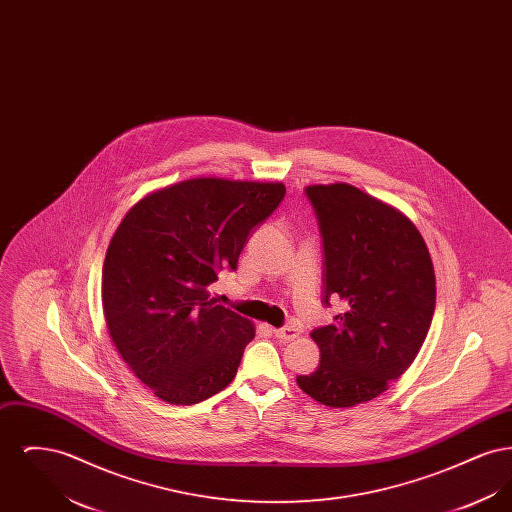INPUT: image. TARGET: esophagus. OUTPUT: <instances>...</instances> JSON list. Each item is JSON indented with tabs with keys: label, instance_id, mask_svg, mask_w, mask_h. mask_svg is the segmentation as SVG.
<instances>
[{
	"label": "esophagus",
	"instance_id": "34e87169",
	"mask_svg": "<svg viewBox=\"0 0 512 512\" xmlns=\"http://www.w3.org/2000/svg\"><path fill=\"white\" fill-rule=\"evenodd\" d=\"M301 330L297 326H284V328H278L274 330V336L280 341H293L299 338Z\"/></svg>",
	"mask_w": 512,
	"mask_h": 512
}]
</instances>
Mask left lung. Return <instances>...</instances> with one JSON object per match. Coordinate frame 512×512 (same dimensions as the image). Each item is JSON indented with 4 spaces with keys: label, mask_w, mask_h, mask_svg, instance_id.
Wrapping results in <instances>:
<instances>
[{
    "label": "left lung",
    "mask_w": 512,
    "mask_h": 512,
    "mask_svg": "<svg viewBox=\"0 0 512 512\" xmlns=\"http://www.w3.org/2000/svg\"><path fill=\"white\" fill-rule=\"evenodd\" d=\"M324 244V303L345 313L311 332L320 365L297 386L318 403L347 409L372 401L413 365L436 309V272L413 220L345 184L305 188Z\"/></svg>",
    "instance_id": "8db88e82"
}]
</instances>
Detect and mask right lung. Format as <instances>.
Segmentation results:
<instances>
[{"mask_svg":"<svg viewBox=\"0 0 512 512\" xmlns=\"http://www.w3.org/2000/svg\"><path fill=\"white\" fill-rule=\"evenodd\" d=\"M284 194L282 182L197 176L144 195L117 226L101 274L105 324L161 401L194 405L234 380L255 326L207 288Z\"/></svg>","mask_w":512,"mask_h":512,"instance_id":"right-lung-1","label":"right lung"}]
</instances>
